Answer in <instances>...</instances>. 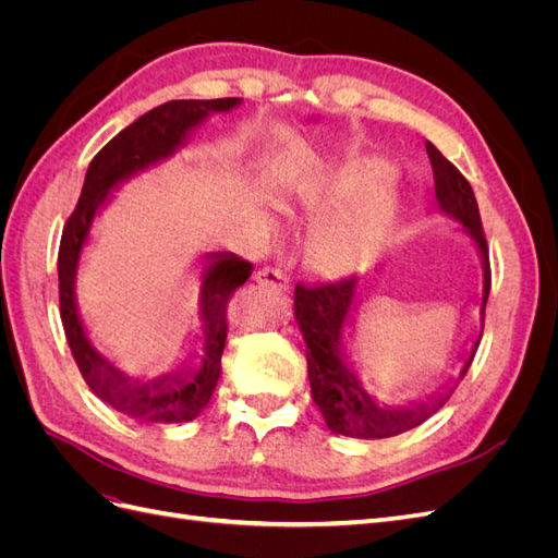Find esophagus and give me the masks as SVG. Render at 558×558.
Wrapping results in <instances>:
<instances>
[{
  "mask_svg": "<svg viewBox=\"0 0 558 558\" xmlns=\"http://www.w3.org/2000/svg\"><path fill=\"white\" fill-rule=\"evenodd\" d=\"M253 281L267 291H277V293L289 291V281H286V277L279 272V269H258V272L253 275Z\"/></svg>",
  "mask_w": 558,
  "mask_h": 558,
  "instance_id": "1",
  "label": "esophagus"
}]
</instances>
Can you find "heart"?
I'll return each instance as SVG.
<instances>
[{
    "label": "heart",
    "mask_w": 558,
    "mask_h": 558,
    "mask_svg": "<svg viewBox=\"0 0 558 558\" xmlns=\"http://www.w3.org/2000/svg\"><path fill=\"white\" fill-rule=\"evenodd\" d=\"M396 167L381 156H349L318 165L300 183L295 209L332 214L316 226L302 248L310 272L324 279L349 277L375 256L398 216V197L388 189Z\"/></svg>",
    "instance_id": "heart-1"
}]
</instances>
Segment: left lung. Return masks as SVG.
<instances>
[{
  "label": "left lung",
  "instance_id": "left-lung-1",
  "mask_svg": "<svg viewBox=\"0 0 558 558\" xmlns=\"http://www.w3.org/2000/svg\"><path fill=\"white\" fill-rule=\"evenodd\" d=\"M426 150L435 174L437 211L463 226V232L475 246L482 265V293L477 295V312L482 320L480 332L472 335L463 367L445 386V391H437V396H430L426 402H377V398L365 388V381L344 344L347 330H353V326H356L369 293L375 291L373 279L353 277L340 283L318 286V289L295 286L293 316L298 320L302 340L307 344L312 398L318 404L320 414H324L328 428L337 435L359 437V440H381V437H393L424 424L449 400L453 388L461 384L482 340L484 310L488 289H492V269H488V246L484 240L477 199L468 179L456 170L440 150L430 142H426Z\"/></svg>",
  "mask_w": 558,
  "mask_h": 558
}]
</instances>
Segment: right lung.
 Masks as SVG:
<instances>
[{"instance_id": "right-lung-1", "label": "right lung", "mask_w": 558, "mask_h": 558, "mask_svg": "<svg viewBox=\"0 0 558 558\" xmlns=\"http://www.w3.org/2000/svg\"><path fill=\"white\" fill-rule=\"evenodd\" d=\"M240 97L226 99H172L121 130L90 160L78 205L66 221L58 253L60 316L72 356L90 391L109 408L150 424L193 421L209 402L221 377V356L228 337L226 307L234 289L251 277V263L230 251L202 253L197 267V318L202 326L199 351L191 353L179 369L156 377H134L116 365L90 340L76 300V281L83 253L90 246L95 221L111 195L123 183L170 160L185 146L197 125L211 113L240 107Z\"/></svg>"}]
</instances>
